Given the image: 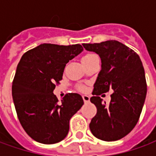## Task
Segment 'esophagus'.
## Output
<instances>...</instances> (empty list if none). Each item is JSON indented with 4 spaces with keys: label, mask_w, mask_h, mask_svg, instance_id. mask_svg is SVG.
Returning <instances> with one entry per match:
<instances>
[{
    "label": "esophagus",
    "mask_w": 156,
    "mask_h": 156,
    "mask_svg": "<svg viewBox=\"0 0 156 156\" xmlns=\"http://www.w3.org/2000/svg\"><path fill=\"white\" fill-rule=\"evenodd\" d=\"M83 99L85 103H88L89 100H90V97L88 96V95H83Z\"/></svg>",
    "instance_id": "1"
}]
</instances>
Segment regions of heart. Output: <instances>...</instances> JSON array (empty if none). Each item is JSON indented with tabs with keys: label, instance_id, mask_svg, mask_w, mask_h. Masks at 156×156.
Wrapping results in <instances>:
<instances>
[{
	"label": "heart",
	"instance_id": "1",
	"mask_svg": "<svg viewBox=\"0 0 156 156\" xmlns=\"http://www.w3.org/2000/svg\"><path fill=\"white\" fill-rule=\"evenodd\" d=\"M97 56L94 53H87V54H85L83 58H82V62H88L89 60H91L94 58H96ZM81 89H84V88L82 87Z\"/></svg>",
	"mask_w": 156,
	"mask_h": 156
}]
</instances>
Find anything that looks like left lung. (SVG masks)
<instances>
[{
    "instance_id": "1",
    "label": "left lung",
    "mask_w": 156,
    "mask_h": 156,
    "mask_svg": "<svg viewBox=\"0 0 156 156\" xmlns=\"http://www.w3.org/2000/svg\"><path fill=\"white\" fill-rule=\"evenodd\" d=\"M83 46L96 52L102 63L90 98L97 108L90 130L102 140H120L136 125L144 106L147 85L142 62L135 51L115 40ZM109 89L114 92L107 105L99 95Z\"/></svg>"
}]
</instances>
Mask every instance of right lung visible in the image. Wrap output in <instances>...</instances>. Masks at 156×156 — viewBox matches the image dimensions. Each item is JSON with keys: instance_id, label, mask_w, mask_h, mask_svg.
Returning <instances> with one entry per match:
<instances>
[{"instance_id": "right-lung-1", "label": "right lung", "mask_w": 156, "mask_h": 156, "mask_svg": "<svg viewBox=\"0 0 156 156\" xmlns=\"http://www.w3.org/2000/svg\"><path fill=\"white\" fill-rule=\"evenodd\" d=\"M83 50L80 44L43 43L27 51L19 62L12 98L20 123L34 140L48 144L62 140L70 119L83 105L78 94H66L61 103L53 94L66 64Z\"/></svg>"}]
</instances>
